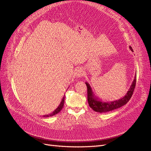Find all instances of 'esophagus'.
Returning <instances> with one entry per match:
<instances>
[{
    "label": "esophagus",
    "instance_id": "34e87169",
    "mask_svg": "<svg viewBox=\"0 0 151 151\" xmlns=\"http://www.w3.org/2000/svg\"><path fill=\"white\" fill-rule=\"evenodd\" d=\"M84 74V70L82 68H78V69L77 70V71L76 72V77H77V78H79V77L83 76Z\"/></svg>",
    "mask_w": 151,
    "mask_h": 151
}]
</instances>
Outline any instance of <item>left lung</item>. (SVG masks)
Listing matches in <instances>:
<instances>
[{
  "label": "left lung",
  "instance_id": "obj_1",
  "mask_svg": "<svg viewBox=\"0 0 151 151\" xmlns=\"http://www.w3.org/2000/svg\"><path fill=\"white\" fill-rule=\"evenodd\" d=\"M129 48L132 52H134L133 49L130 46L129 47ZM136 77L137 75L135 76L134 79L132 82L129 91H127V93L124 96L113 101H102L101 100H100V99L96 96L89 84L88 83H85L87 86V88H88V101L90 108H92L94 111L98 113H105L114 110V109L124 106L129 101L132 97V94L134 93L136 84Z\"/></svg>",
  "mask_w": 151,
  "mask_h": 151
}]
</instances>
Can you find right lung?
Instances as JSON below:
<instances>
[{
    "instance_id": "add662e5",
    "label": "right lung",
    "mask_w": 151,
    "mask_h": 151,
    "mask_svg": "<svg viewBox=\"0 0 151 151\" xmlns=\"http://www.w3.org/2000/svg\"><path fill=\"white\" fill-rule=\"evenodd\" d=\"M64 100H65V95L63 97L62 101L60 102V104H59V106L56 108V109L55 111H53L52 113L49 114V115H44L43 117H49V116H52L55 115H56V114H57L58 113L60 112L61 111V109L63 108V104H64Z\"/></svg>"
}]
</instances>
